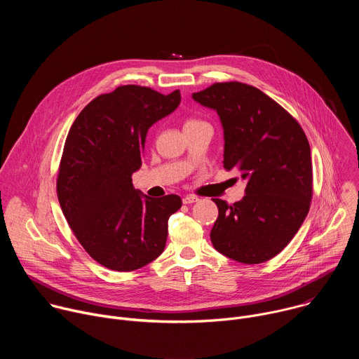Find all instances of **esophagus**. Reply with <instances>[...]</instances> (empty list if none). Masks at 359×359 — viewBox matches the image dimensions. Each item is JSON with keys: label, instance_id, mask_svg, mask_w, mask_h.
I'll return each instance as SVG.
<instances>
[{"label": "esophagus", "instance_id": "34e87169", "mask_svg": "<svg viewBox=\"0 0 359 359\" xmlns=\"http://www.w3.org/2000/svg\"><path fill=\"white\" fill-rule=\"evenodd\" d=\"M196 201H198V197L194 196V194H187V196L183 197L184 204H191V203H196Z\"/></svg>", "mask_w": 359, "mask_h": 359}]
</instances>
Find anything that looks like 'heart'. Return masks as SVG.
I'll return each instance as SVG.
<instances>
[{
	"instance_id": "1",
	"label": "heart",
	"mask_w": 359,
	"mask_h": 359,
	"mask_svg": "<svg viewBox=\"0 0 359 359\" xmlns=\"http://www.w3.org/2000/svg\"><path fill=\"white\" fill-rule=\"evenodd\" d=\"M201 123H206V122H203V121L196 119V118H189V119L184 122V128H190V126H196V125H201Z\"/></svg>"
}]
</instances>
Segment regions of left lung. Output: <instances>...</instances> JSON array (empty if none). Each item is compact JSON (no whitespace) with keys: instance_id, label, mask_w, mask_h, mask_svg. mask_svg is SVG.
Here are the masks:
<instances>
[{"instance_id":"8db88e82","label":"left lung","mask_w":359,"mask_h":359,"mask_svg":"<svg viewBox=\"0 0 359 359\" xmlns=\"http://www.w3.org/2000/svg\"><path fill=\"white\" fill-rule=\"evenodd\" d=\"M191 97L217 112L224 133L223 166L237 170L245 182L240 201L213 198L219 217L212 243L238 263H264L292 240L309 215L313 197L309 139L283 107L251 85L215 83Z\"/></svg>"}]
</instances>
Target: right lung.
I'll use <instances>...</instances> for the list:
<instances>
[{
	"label": "right lung",
	"mask_w": 359,
	"mask_h": 359,
	"mask_svg": "<svg viewBox=\"0 0 359 359\" xmlns=\"http://www.w3.org/2000/svg\"><path fill=\"white\" fill-rule=\"evenodd\" d=\"M180 92L162 95L123 85L96 96L65 140L57 193L62 213L90 257L115 271H133L163 252L169 217L182 198L143 196L132 183L142 166L149 128L170 115Z\"/></svg>",
	"instance_id": "1"
}]
</instances>
